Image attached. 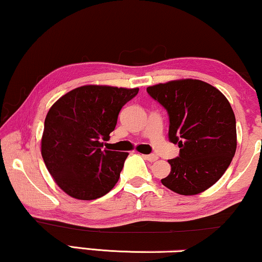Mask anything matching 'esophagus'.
I'll return each mask as SVG.
<instances>
[{
  "instance_id": "esophagus-1",
  "label": "esophagus",
  "mask_w": 262,
  "mask_h": 262,
  "mask_svg": "<svg viewBox=\"0 0 262 262\" xmlns=\"http://www.w3.org/2000/svg\"><path fill=\"white\" fill-rule=\"evenodd\" d=\"M143 158L145 159V160H148V161H150V162H154V161H156L158 160V156L156 155H154V154H149V155H143Z\"/></svg>"
}]
</instances>
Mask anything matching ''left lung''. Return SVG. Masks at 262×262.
<instances>
[{"instance_id": "obj_1", "label": "left lung", "mask_w": 262, "mask_h": 262, "mask_svg": "<svg viewBox=\"0 0 262 262\" xmlns=\"http://www.w3.org/2000/svg\"><path fill=\"white\" fill-rule=\"evenodd\" d=\"M147 93L167 111L168 139L181 148L161 183L181 195L205 191L222 178L236 152V118L229 101L198 79L158 84Z\"/></svg>"}]
</instances>
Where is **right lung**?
Listing matches in <instances>:
<instances>
[{"label": "right lung", "instance_id": "1", "mask_svg": "<svg viewBox=\"0 0 262 262\" xmlns=\"http://www.w3.org/2000/svg\"><path fill=\"white\" fill-rule=\"evenodd\" d=\"M136 89L77 88L59 98L44 121L42 156L56 184L78 200H95L117 184L127 152L102 150Z\"/></svg>", "mask_w": 262, "mask_h": 262}]
</instances>
